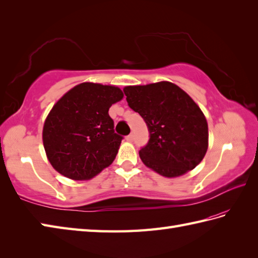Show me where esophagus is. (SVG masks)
I'll return each instance as SVG.
<instances>
[{
    "label": "esophagus",
    "instance_id": "esophagus-1",
    "mask_svg": "<svg viewBox=\"0 0 258 258\" xmlns=\"http://www.w3.org/2000/svg\"><path fill=\"white\" fill-rule=\"evenodd\" d=\"M125 139H127V141H133L134 140V135L130 134L129 136L125 137Z\"/></svg>",
    "mask_w": 258,
    "mask_h": 258
}]
</instances>
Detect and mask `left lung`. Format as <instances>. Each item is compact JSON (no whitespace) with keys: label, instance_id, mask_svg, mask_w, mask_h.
<instances>
[{"label":"left lung","instance_id":"obj_1","mask_svg":"<svg viewBox=\"0 0 258 258\" xmlns=\"http://www.w3.org/2000/svg\"><path fill=\"white\" fill-rule=\"evenodd\" d=\"M128 105L145 119L150 139L139 151L146 167L177 177L202 161L209 148V127L201 108L170 82L125 86Z\"/></svg>","mask_w":258,"mask_h":258}]
</instances>
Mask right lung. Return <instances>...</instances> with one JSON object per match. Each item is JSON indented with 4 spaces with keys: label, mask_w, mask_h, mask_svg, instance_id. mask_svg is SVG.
I'll use <instances>...</instances> for the list:
<instances>
[{
    "label": "right lung",
    "mask_w": 258,
    "mask_h": 258,
    "mask_svg": "<svg viewBox=\"0 0 258 258\" xmlns=\"http://www.w3.org/2000/svg\"><path fill=\"white\" fill-rule=\"evenodd\" d=\"M122 98L117 86L86 82L57 100L43 127L45 152L57 172L89 180L113 162L122 137L114 134L108 110Z\"/></svg>",
    "instance_id": "right-lung-1"
}]
</instances>
